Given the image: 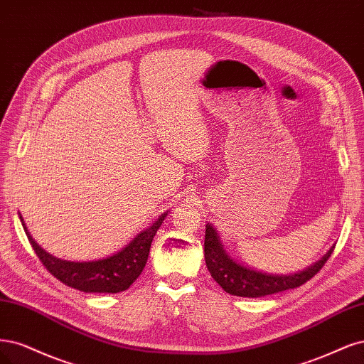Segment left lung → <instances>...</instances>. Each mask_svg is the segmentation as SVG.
<instances>
[{
  "label": "left lung",
  "instance_id": "obj_1",
  "mask_svg": "<svg viewBox=\"0 0 364 364\" xmlns=\"http://www.w3.org/2000/svg\"><path fill=\"white\" fill-rule=\"evenodd\" d=\"M333 245L318 262L291 274H267L239 263L227 252L212 224L205 225L204 257L208 272L230 295L242 298H262L278 291L296 289L318 274L334 250Z\"/></svg>",
  "mask_w": 364,
  "mask_h": 364
}]
</instances>
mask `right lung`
Listing matches in <instances>:
<instances>
[{
	"mask_svg": "<svg viewBox=\"0 0 364 364\" xmlns=\"http://www.w3.org/2000/svg\"><path fill=\"white\" fill-rule=\"evenodd\" d=\"M168 213L169 210L161 213L148 228L136 234L118 252L89 262L63 260L46 252L31 237L21 213L19 219L34 252L46 267V271H50V274L60 279L63 284L86 293H118L127 290L142 274L149 255L151 242Z\"/></svg>",
	"mask_w": 364,
	"mask_h": 364,
	"instance_id": "1",
	"label": "right lung"
}]
</instances>
